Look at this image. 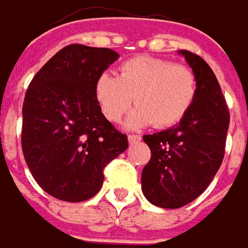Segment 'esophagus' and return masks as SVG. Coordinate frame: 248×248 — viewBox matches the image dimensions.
<instances>
[{
  "mask_svg": "<svg viewBox=\"0 0 248 248\" xmlns=\"http://www.w3.org/2000/svg\"><path fill=\"white\" fill-rule=\"evenodd\" d=\"M140 140H141V137L137 136V134H130V136H128V143H130V144H136V143H139Z\"/></svg>",
  "mask_w": 248,
  "mask_h": 248,
  "instance_id": "obj_1",
  "label": "esophagus"
}]
</instances>
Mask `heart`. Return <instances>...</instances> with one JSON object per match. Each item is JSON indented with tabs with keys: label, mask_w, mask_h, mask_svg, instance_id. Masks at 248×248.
I'll list each match as a JSON object with an SVG mask.
<instances>
[{
	"label": "heart",
	"mask_w": 248,
	"mask_h": 248,
	"mask_svg": "<svg viewBox=\"0 0 248 248\" xmlns=\"http://www.w3.org/2000/svg\"><path fill=\"white\" fill-rule=\"evenodd\" d=\"M196 92L198 78L189 66L150 56L133 58L120 66L118 78L101 73L95 82V98L112 123H118L136 101L139 107L127 121L130 128L178 124L189 112Z\"/></svg>",
	"instance_id": "heart-1"
}]
</instances>
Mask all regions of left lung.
Listing matches in <instances>:
<instances>
[{"label": "left lung", "mask_w": 248, "mask_h": 248, "mask_svg": "<svg viewBox=\"0 0 248 248\" xmlns=\"http://www.w3.org/2000/svg\"><path fill=\"white\" fill-rule=\"evenodd\" d=\"M198 78L196 98L182 121L143 136L152 157L141 173L144 196L160 208H181L212 182L225 153L230 111L215 73L201 56L179 50Z\"/></svg>", "instance_id": "1"}]
</instances>
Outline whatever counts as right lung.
Listing matches in <instances>:
<instances>
[{
  "label": "right lung",
  "mask_w": 248,
  "mask_h": 248,
  "mask_svg": "<svg viewBox=\"0 0 248 248\" xmlns=\"http://www.w3.org/2000/svg\"><path fill=\"white\" fill-rule=\"evenodd\" d=\"M118 59L107 47L69 45L31 79L23 104L21 147L39 186L66 202L95 196L104 168L127 150V136L102 114L95 82Z\"/></svg>",
  "instance_id": "right-lung-1"
}]
</instances>
